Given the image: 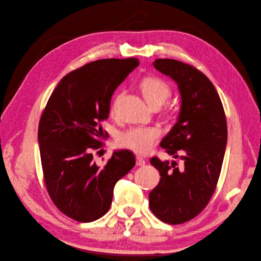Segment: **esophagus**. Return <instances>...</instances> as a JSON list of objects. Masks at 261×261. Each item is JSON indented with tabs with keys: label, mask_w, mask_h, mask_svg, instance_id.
I'll list each match as a JSON object with an SVG mask.
<instances>
[{
	"label": "esophagus",
	"mask_w": 261,
	"mask_h": 261,
	"mask_svg": "<svg viewBox=\"0 0 261 261\" xmlns=\"http://www.w3.org/2000/svg\"><path fill=\"white\" fill-rule=\"evenodd\" d=\"M145 163H146V161L143 156H140V155L136 156V164L138 165V167H143V165H145Z\"/></svg>",
	"instance_id": "esophagus-1"
}]
</instances>
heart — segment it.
<instances>
[{
  "label": "heart",
  "mask_w": 261,
  "mask_h": 261,
  "mask_svg": "<svg viewBox=\"0 0 261 261\" xmlns=\"http://www.w3.org/2000/svg\"><path fill=\"white\" fill-rule=\"evenodd\" d=\"M140 90L148 103L161 106L171 97L170 86L158 77H146L140 83ZM122 98V93H117L112 101L111 114L116 115L118 105ZM161 132L156 127H145V126H135L120 134L117 143L122 148L132 150L137 153H146L151 149L156 140L159 139Z\"/></svg>",
  "instance_id": "b5f03b06"
}]
</instances>
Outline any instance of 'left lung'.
Returning <instances> with one entry per match:
<instances>
[{
    "label": "left lung",
    "mask_w": 261,
    "mask_h": 261,
    "mask_svg": "<svg viewBox=\"0 0 261 261\" xmlns=\"http://www.w3.org/2000/svg\"><path fill=\"white\" fill-rule=\"evenodd\" d=\"M153 66L175 81L180 93L177 122L160 146L181 164L150 159L161 178L149 194V206L163 222L181 224L198 216L216 191L227 140L226 118L215 86L199 69L172 59H156Z\"/></svg>",
    "instance_id": "1"
}]
</instances>
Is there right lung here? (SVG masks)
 Wrapping results in <instances>:
<instances>
[{"label": "right lung", "instance_id": "1", "mask_svg": "<svg viewBox=\"0 0 261 261\" xmlns=\"http://www.w3.org/2000/svg\"><path fill=\"white\" fill-rule=\"evenodd\" d=\"M136 58L102 59L64 76L40 117L38 141L43 178L50 198L65 216L92 222L105 216L118 179L135 167L129 150L114 151L105 167L92 150L103 147L112 94L134 68Z\"/></svg>", "mask_w": 261, "mask_h": 261}]
</instances>
